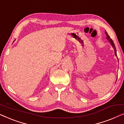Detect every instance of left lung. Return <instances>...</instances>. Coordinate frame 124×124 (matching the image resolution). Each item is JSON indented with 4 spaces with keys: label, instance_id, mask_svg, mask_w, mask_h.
<instances>
[{
    "label": "left lung",
    "instance_id": "1",
    "mask_svg": "<svg viewBox=\"0 0 124 124\" xmlns=\"http://www.w3.org/2000/svg\"><path fill=\"white\" fill-rule=\"evenodd\" d=\"M105 33H106V38L107 39L108 41H109L110 42V43H111V45L112 46V47L113 48V49H114V51H115V56H116V57H117V52H116V47H115V44L114 43H113V40L111 39V38H110L109 35H108V33H107L106 31H105Z\"/></svg>",
    "mask_w": 124,
    "mask_h": 124
}]
</instances>
